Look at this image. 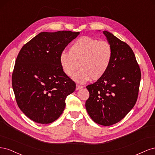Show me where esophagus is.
I'll return each instance as SVG.
<instances>
[{"mask_svg":"<svg viewBox=\"0 0 155 155\" xmlns=\"http://www.w3.org/2000/svg\"><path fill=\"white\" fill-rule=\"evenodd\" d=\"M83 88V86H81V85H76V90H79V89H81Z\"/></svg>","mask_w":155,"mask_h":155,"instance_id":"1","label":"esophagus"}]
</instances>
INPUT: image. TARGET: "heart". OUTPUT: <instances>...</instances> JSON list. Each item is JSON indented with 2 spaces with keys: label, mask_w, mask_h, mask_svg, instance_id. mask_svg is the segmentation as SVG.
<instances>
[{
  "label": "heart",
  "mask_w": 155,
  "mask_h": 155,
  "mask_svg": "<svg viewBox=\"0 0 155 155\" xmlns=\"http://www.w3.org/2000/svg\"><path fill=\"white\" fill-rule=\"evenodd\" d=\"M113 57L111 45L91 37L84 36L75 41L70 46L69 52L63 51L59 57L61 67L67 76L74 75L73 79L84 83L101 79L107 72Z\"/></svg>",
  "instance_id": "heart-1"
}]
</instances>
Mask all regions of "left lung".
<instances>
[{
  "label": "left lung",
  "mask_w": 155,
  "mask_h": 155,
  "mask_svg": "<svg viewBox=\"0 0 155 155\" xmlns=\"http://www.w3.org/2000/svg\"><path fill=\"white\" fill-rule=\"evenodd\" d=\"M104 34L112 46L113 57L104 76L87 86L89 97L85 107L94 122L109 126L119 122L134 106L141 71L130 46L109 31Z\"/></svg>",
  "instance_id": "left-lung-1"
}]
</instances>
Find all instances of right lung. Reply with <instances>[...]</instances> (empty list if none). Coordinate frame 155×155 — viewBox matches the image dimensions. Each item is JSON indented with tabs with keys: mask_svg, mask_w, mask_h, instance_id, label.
I'll return each mask as SVG.
<instances>
[{
	"mask_svg": "<svg viewBox=\"0 0 155 155\" xmlns=\"http://www.w3.org/2000/svg\"><path fill=\"white\" fill-rule=\"evenodd\" d=\"M80 34L71 31L41 32L22 46L12 74L17 104L28 118L47 124L62 114L67 97L76 83L59 61L65 47Z\"/></svg>",
	"mask_w": 155,
	"mask_h": 155,
	"instance_id": "obj_1",
	"label": "right lung"
}]
</instances>
